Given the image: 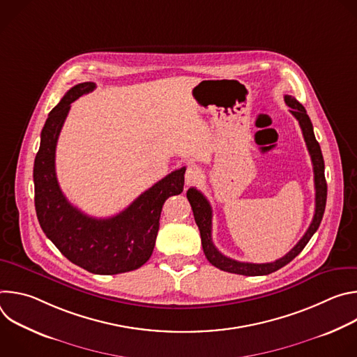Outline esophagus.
Instances as JSON below:
<instances>
[{"label":"esophagus","mask_w":357,"mask_h":357,"mask_svg":"<svg viewBox=\"0 0 357 357\" xmlns=\"http://www.w3.org/2000/svg\"><path fill=\"white\" fill-rule=\"evenodd\" d=\"M200 178H202V174H200V171H199L197 168H195V167H188V169H186V172H185V183H186L188 186L197 183V182L200 181Z\"/></svg>","instance_id":"1"}]
</instances>
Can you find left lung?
Masks as SVG:
<instances>
[{
	"instance_id": "1",
	"label": "left lung",
	"mask_w": 357,
	"mask_h": 357,
	"mask_svg": "<svg viewBox=\"0 0 357 357\" xmlns=\"http://www.w3.org/2000/svg\"><path fill=\"white\" fill-rule=\"evenodd\" d=\"M284 100H285V105L288 107H291V110H289L291 114L299 123L303 139H305V142H307L310 155H311V161H312V167H314V179H315V215H314V219H312L307 233L302 236V238L294 245V248L289 252L285 254L282 259L275 260L273 263H264V264L237 261V260L223 256V254L213 244L211 203L197 189L189 188L186 192V196H188V200H189L192 211H193L195 222L200 231L203 252H205V256L209 260V263L212 266H215L216 268H220L222 271L240 274V275H248V277L271 274V273L282 268L284 266H287L289 261H292L298 256V254L303 250V247L308 244V241L311 240V237L318 230V227L322 222L325 206H326V195H328V186H326V179H325V162H324V157H322V151L315 138L312 123H311L305 107L292 96L285 94Z\"/></svg>"
}]
</instances>
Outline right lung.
<instances>
[{"mask_svg": "<svg viewBox=\"0 0 357 357\" xmlns=\"http://www.w3.org/2000/svg\"><path fill=\"white\" fill-rule=\"evenodd\" d=\"M94 89L93 82L73 86L46 119L33 164L35 211L46 237L69 261L93 274L113 275L137 270L149 260L164 203L183 190L185 167L151 186L113 218H91L75 208L58 183L56 144L70 103Z\"/></svg>", "mask_w": 357, "mask_h": 357, "instance_id": "add662e5", "label": "right lung"}]
</instances>
